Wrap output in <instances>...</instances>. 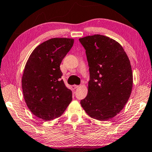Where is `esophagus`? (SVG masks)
Here are the masks:
<instances>
[{
  "instance_id": "1",
  "label": "esophagus",
  "mask_w": 152,
  "mask_h": 152,
  "mask_svg": "<svg viewBox=\"0 0 152 152\" xmlns=\"http://www.w3.org/2000/svg\"><path fill=\"white\" fill-rule=\"evenodd\" d=\"M78 87V85H72V88L73 89H76Z\"/></svg>"
}]
</instances>
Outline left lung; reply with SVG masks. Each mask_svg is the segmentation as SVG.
I'll use <instances>...</instances> for the list:
<instances>
[{
  "label": "left lung",
  "instance_id": "obj_1",
  "mask_svg": "<svg viewBox=\"0 0 152 152\" xmlns=\"http://www.w3.org/2000/svg\"><path fill=\"white\" fill-rule=\"evenodd\" d=\"M79 41L85 49L90 73L88 94L80 104L93 118H112L123 109L131 93L129 57L118 42L105 36H88Z\"/></svg>",
  "mask_w": 152,
  "mask_h": 152
}]
</instances>
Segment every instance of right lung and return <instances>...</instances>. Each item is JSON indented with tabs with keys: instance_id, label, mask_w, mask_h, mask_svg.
<instances>
[{
	"instance_id": "right-lung-1",
	"label": "right lung",
	"mask_w": 152,
	"mask_h": 152,
	"mask_svg": "<svg viewBox=\"0 0 152 152\" xmlns=\"http://www.w3.org/2000/svg\"><path fill=\"white\" fill-rule=\"evenodd\" d=\"M74 42L66 38L48 40L33 50L26 63L21 80L24 99L39 118L59 117L72 102V91L61 79L60 64Z\"/></svg>"
}]
</instances>
